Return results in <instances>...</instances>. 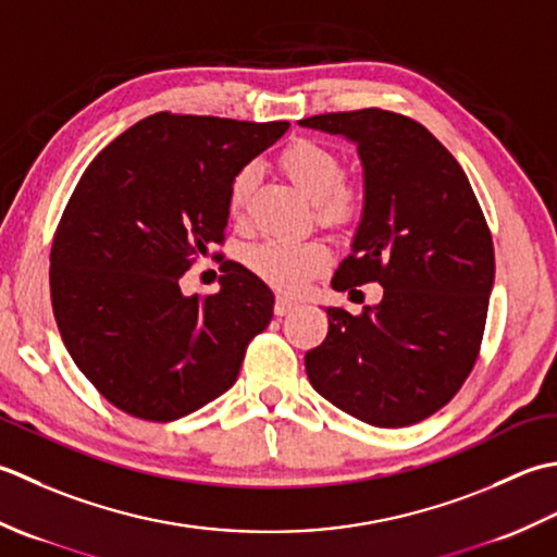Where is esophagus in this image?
Here are the masks:
<instances>
[{
	"instance_id": "obj_1",
	"label": "esophagus",
	"mask_w": 557,
	"mask_h": 557,
	"mask_svg": "<svg viewBox=\"0 0 557 557\" xmlns=\"http://www.w3.org/2000/svg\"><path fill=\"white\" fill-rule=\"evenodd\" d=\"M295 308H298V302H295L293 298H288V295H278V298H276V305H274V312H276L278 317H283V314L293 312Z\"/></svg>"
}]
</instances>
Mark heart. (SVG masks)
Here are the masks:
<instances>
[{"instance_id": "heart-1", "label": "heart", "mask_w": 557, "mask_h": 557, "mask_svg": "<svg viewBox=\"0 0 557 557\" xmlns=\"http://www.w3.org/2000/svg\"><path fill=\"white\" fill-rule=\"evenodd\" d=\"M283 173L305 197L314 201L317 213L326 223H346L358 213V195L342 183L344 168L338 156L314 141H295L281 156ZM255 187V168L237 170L228 189V209L240 215ZM329 259L326 247L317 240H264L245 252L255 274L283 290L300 288Z\"/></svg>"}]
</instances>
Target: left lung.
Listing matches in <instances>:
<instances>
[{"instance_id": "1", "label": "left lung", "mask_w": 557, "mask_h": 557, "mask_svg": "<svg viewBox=\"0 0 557 557\" xmlns=\"http://www.w3.org/2000/svg\"><path fill=\"white\" fill-rule=\"evenodd\" d=\"M300 127L344 136L362 165V213L332 286L384 288L358 317L324 308L329 334L305 370L358 421L413 425L459 392L479 356L495 281L491 231L469 177L423 124L368 108Z\"/></svg>"}]
</instances>
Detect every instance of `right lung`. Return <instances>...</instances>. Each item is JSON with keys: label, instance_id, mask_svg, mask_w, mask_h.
Instances as JSON below:
<instances>
[{"label": "right lung", "instance_id": "1", "mask_svg": "<svg viewBox=\"0 0 557 557\" xmlns=\"http://www.w3.org/2000/svg\"><path fill=\"white\" fill-rule=\"evenodd\" d=\"M288 122L158 115L136 122L78 180L50 255L57 326L76 368L124 413L168 423L228 392L274 293L225 262L219 293L180 288L223 240L237 170Z\"/></svg>", "mask_w": 557, "mask_h": 557}]
</instances>
